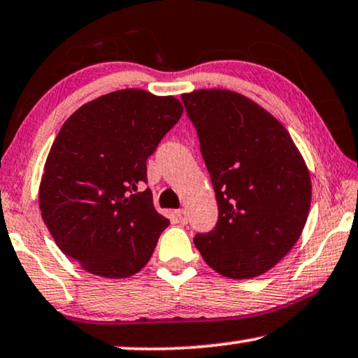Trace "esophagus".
<instances>
[{
  "label": "esophagus",
  "instance_id": "esophagus-1",
  "mask_svg": "<svg viewBox=\"0 0 358 358\" xmlns=\"http://www.w3.org/2000/svg\"><path fill=\"white\" fill-rule=\"evenodd\" d=\"M175 219H176V222L187 224L188 222V213L185 211V209H178V211H175Z\"/></svg>",
  "mask_w": 358,
  "mask_h": 358
}]
</instances>
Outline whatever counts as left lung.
Wrapping results in <instances>:
<instances>
[{
	"label": "left lung",
	"instance_id": "obj_1",
	"mask_svg": "<svg viewBox=\"0 0 358 358\" xmlns=\"http://www.w3.org/2000/svg\"><path fill=\"white\" fill-rule=\"evenodd\" d=\"M217 199L216 227L194 236L206 264L254 278L296 244L311 206V176L283 124L229 90L182 94Z\"/></svg>",
	"mask_w": 358,
	"mask_h": 358
}]
</instances>
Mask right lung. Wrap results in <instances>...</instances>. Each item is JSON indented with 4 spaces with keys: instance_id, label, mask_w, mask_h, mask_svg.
I'll return each instance as SVG.
<instances>
[{
    "instance_id": "1",
    "label": "right lung",
    "mask_w": 358,
    "mask_h": 358,
    "mask_svg": "<svg viewBox=\"0 0 358 358\" xmlns=\"http://www.w3.org/2000/svg\"><path fill=\"white\" fill-rule=\"evenodd\" d=\"M173 96L119 90L66 119L45 160L39 206L59 249L90 273L127 278L170 221L155 211L147 159L182 117Z\"/></svg>"
}]
</instances>
